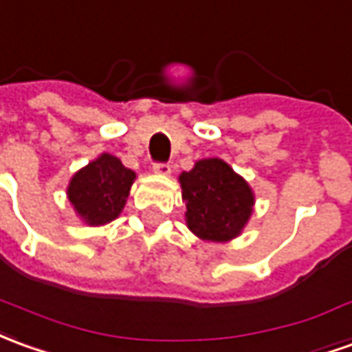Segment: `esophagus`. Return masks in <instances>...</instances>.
Returning a JSON list of instances; mask_svg holds the SVG:
<instances>
[{
    "instance_id": "34e87169",
    "label": "esophagus",
    "mask_w": 352,
    "mask_h": 352,
    "mask_svg": "<svg viewBox=\"0 0 352 352\" xmlns=\"http://www.w3.org/2000/svg\"><path fill=\"white\" fill-rule=\"evenodd\" d=\"M152 171H154L156 175H169V173H171V166H169L168 162H156V164L152 166Z\"/></svg>"
}]
</instances>
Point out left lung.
Returning <instances> with one entry per match:
<instances>
[{
  "label": "left lung",
  "mask_w": 352,
  "mask_h": 352,
  "mask_svg": "<svg viewBox=\"0 0 352 352\" xmlns=\"http://www.w3.org/2000/svg\"><path fill=\"white\" fill-rule=\"evenodd\" d=\"M186 201V225L211 242H227L240 234L252 215L253 194L244 179L223 160L196 162L179 177Z\"/></svg>",
  "instance_id": "left-lung-1"
}]
</instances>
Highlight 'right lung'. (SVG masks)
Instances as JSON below:
<instances>
[{
    "mask_svg": "<svg viewBox=\"0 0 352 352\" xmlns=\"http://www.w3.org/2000/svg\"><path fill=\"white\" fill-rule=\"evenodd\" d=\"M135 173L110 154L91 162L70 181L68 200L89 225H104L124 210Z\"/></svg>",
    "mask_w": 352,
    "mask_h": 352,
    "instance_id": "right-lung-1",
    "label": "right lung"
}]
</instances>
